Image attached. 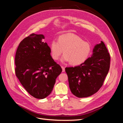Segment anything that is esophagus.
Here are the masks:
<instances>
[{
  "instance_id": "34e87169",
  "label": "esophagus",
  "mask_w": 123,
  "mask_h": 123,
  "mask_svg": "<svg viewBox=\"0 0 123 123\" xmlns=\"http://www.w3.org/2000/svg\"><path fill=\"white\" fill-rule=\"evenodd\" d=\"M62 72H64L65 71V68H64L63 66H62Z\"/></svg>"
}]
</instances>
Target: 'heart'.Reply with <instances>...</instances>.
Instances as JSON below:
<instances>
[{
  "label": "heart",
  "instance_id": "1",
  "mask_svg": "<svg viewBox=\"0 0 123 123\" xmlns=\"http://www.w3.org/2000/svg\"><path fill=\"white\" fill-rule=\"evenodd\" d=\"M50 53L54 60H57L63 52L62 62H70L73 65L82 64L91 52L90 44L84 41L80 37L73 34L60 36L58 42L55 39L52 41L50 46Z\"/></svg>",
  "mask_w": 123,
  "mask_h": 123
}]
</instances>
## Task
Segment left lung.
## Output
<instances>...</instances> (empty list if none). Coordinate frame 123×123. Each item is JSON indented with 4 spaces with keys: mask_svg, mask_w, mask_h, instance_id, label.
I'll return each instance as SVG.
<instances>
[{
    "mask_svg": "<svg viewBox=\"0 0 123 123\" xmlns=\"http://www.w3.org/2000/svg\"><path fill=\"white\" fill-rule=\"evenodd\" d=\"M110 57L105 43L101 41L93 49L91 57L74 67H67L70 90L76 97L90 96L102 86L109 70Z\"/></svg>",
    "mask_w": 123,
    "mask_h": 123,
    "instance_id": "1",
    "label": "left lung"
}]
</instances>
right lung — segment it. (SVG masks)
<instances>
[{"label": "right lung", "instance_id": "1", "mask_svg": "<svg viewBox=\"0 0 123 123\" xmlns=\"http://www.w3.org/2000/svg\"><path fill=\"white\" fill-rule=\"evenodd\" d=\"M43 34H32L24 39L16 51V75L29 93L43 99L52 91L62 71L50 55V47L43 42Z\"/></svg>", "mask_w": 123, "mask_h": 123}]
</instances>
